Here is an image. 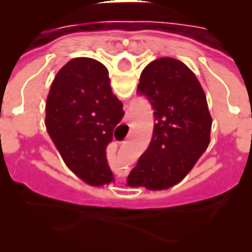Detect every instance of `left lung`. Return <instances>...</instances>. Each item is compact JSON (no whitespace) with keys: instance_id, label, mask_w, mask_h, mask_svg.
Returning a JSON list of instances; mask_svg holds the SVG:
<instances>
[{"instance_id":"8db88e82","label":"left lung","mask_w":252,"mask_h":252,"mask_svg":"<svg viewBox=\"0 0 252 252\" xmlns=\"http://www.w3.org/2000/svg\"><path fill=\"white\" fill-rule=\"evenodd\" d=\"M137 92L154 108L153 139L126 178L131 188L166 190L180 184L211 142L212 117L194 72L174 58H159L142 71Z\"/></svg>"}]
</instances>
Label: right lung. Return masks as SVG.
I'll return each instance as SVG.
<instances>
[{"instance_id": "1", "label": "right lung", "mask_w": 252, "mask_h": 252, "mask_svg": "<svg viewBox=\"0 0 252 252\" xmlns=\"http://www.w3.org/2000/svg\"><path fill=\"white\" fill-rule=\"evenodd\" d=\"M124 116L108 68L92 58H74L58 71L46 102V128L64 163L83 182L115 180L106 147Z\"/></svg>"}]
</instances>
